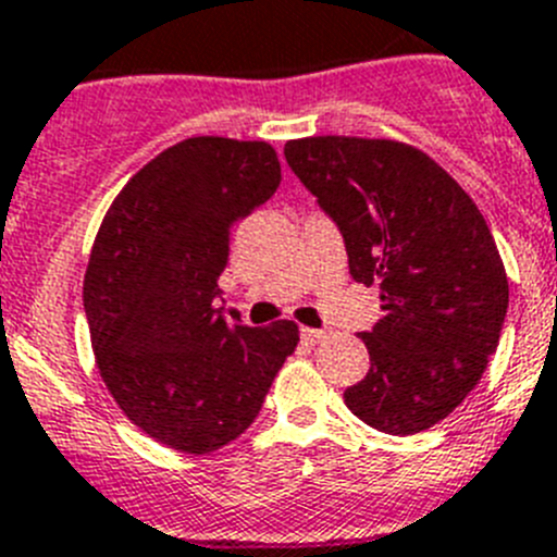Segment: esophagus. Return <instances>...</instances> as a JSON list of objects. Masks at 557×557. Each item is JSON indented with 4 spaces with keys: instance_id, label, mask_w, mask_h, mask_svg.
Segmentation results:
<instances>
[{
    "instance_id": "1",
    "label": "esophagus",
    "mask_w": 557,
    "mask_h": 557,
    "mask_svg": "<svg viewBox=\"0 0 557 557\" xmlns=\"http://www.w3.org/2000/svg\"><path fill=\"white\" fill-rule=\"evenodd\" d=\"M301 337L307 339V343H323V339L329 337V332H326V329H307V326H304Z\"/></svg>"
}]
</instances>
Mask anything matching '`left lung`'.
<instances>
[{
    "instance_id": "8db88e82",
    "label": "left lung",
    "mask_w": 557,
    "mask_h": 557,
    "mask_svg": "<svg viewBox=\"0 0 557 557\" xmlns=\"http://www.w3.org/2000/svg\"><path fill=\"white\" fill-rule=\"evenodd\" d=\"M284 156L346 239L354 282L379 284L382 321L362 332L371 371L343 393L387 435L444 421L499 346L508 275L488 223L444 166L393 139L309 136Z\"/></svg>"
}]
</instances>
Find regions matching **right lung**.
Here are the masks:
<instances>
[{"label":"right lung","instance_id":"right-lung-1","mask_svg":"<svg viewBox=\"0 0 557 557\" xmlns=\"http://www.w3.org/2000/svg\"><path fill=\"white\" fill-rule=\"evenodd\" d=\"M278 184L268 141L195 136L141 166L97 231L83 278L97 368L170 449L209 455L243 435L298 346L293 321L250 329L214 307L231 228Z\"/></svg>","mask_w":557,"mask_h":557}]
</instances>
